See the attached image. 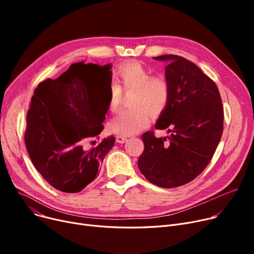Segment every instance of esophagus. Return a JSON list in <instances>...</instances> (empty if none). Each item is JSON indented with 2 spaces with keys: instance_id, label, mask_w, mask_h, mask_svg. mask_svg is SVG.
<instances>
[{
  "instance_id": "34e87169",
  "label": "esophagus",
  "mask_w": 254,
  "mask_h": 254,
  "mask_svg": "<svg viewBox=\"0 0 254 254\" xmlns=\"http://www.w3.org/2000/svg\"><path fill=\"white\" fill-rule=\"evenodd\" d=\"M115 140H116V142H117V143L123 144V143H125V142H127V137H125V136L117 135V136L115 137Z\"/></svg>"
}]
</instances>
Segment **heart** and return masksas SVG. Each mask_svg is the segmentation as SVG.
<instances>
[{
	"label": "heart",
	"mask_w": 254,
	"mask_h": 254,
	"mask_svg": "<svg viewBox=\"0 0 254 254\" xmlns=\"http://www.w3.org/2000/svg\"><path fill=\"white\" fill-rule=\"evenodd\" d=\"M119 85L109 87L108 108L115 111L125 92L132 91L131 108L120 111L109 123V129L120 136L137 134L148 126L150 113L157 116L164 112L171 96L170 83L162 75L151 76L150 70L141 63L129 62L117 69Z\"/></svg>",
	"instance_id": "heart-1"
}]
</instances>
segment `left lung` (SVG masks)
Returning a JSON list of instances; mask_svg holds the SVG:
<instances>
[{"label":"left lung","mask_w":254,"mask_h":254,"mask_svg":"<svg viewBox=\"0 0 254 254\" xmlns=\"http://www.w3.org/2000/svg\"><path fill=\"white\" fill-rule=\"evenodd\" d=\"M154 60L169 62L171 96L155 128H167L171 136L144 132L138 167L149 182L173 189L193 180L210 163L222 135L223 108L215 82L196 64L174 55Z\"/></svg>","instance_id":"8db88e82"}]
</instances>
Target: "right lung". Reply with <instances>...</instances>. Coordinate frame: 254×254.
<instances>
[{"mask_svg": "<svg viewBox=\"0 0 254 254\" xmlns=\"http://www.w3.org/2000/svg\"><path fill=\"white\" fill-rule=\"evenodd\" d=\"M105 68L110 71L111 64ZM68 71L38 84L26 114L24 142L41 176L55 189L75 193L98 177L115 138L83 148L87 139L103 130L105 114L97 111L81 80Z\"/></svg>", "mask_w": 254, "mask_h": 254, "instance_id": "right-lung-1", "label": "right lung"}]
</instances>
